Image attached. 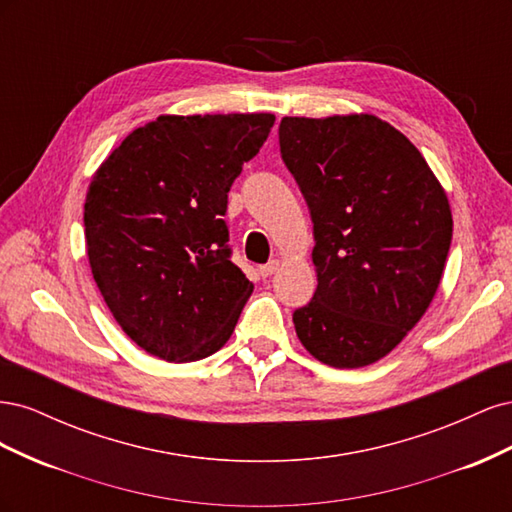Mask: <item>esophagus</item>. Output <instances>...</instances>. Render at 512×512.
Returning a JSON list of instances; mask_svg holds the SVG:
<instances>
[{
    "mask_svg": "<svg viewBox=\"0 0 512 512\" xmlns=\"http://www.w3.org/2000/svg\"><path fill=\"white\" fill-rule=\"evenodd\" d=\"M277 269H280V260H271V262H267V265L260 267V275L267 280V277H271Z\"/></svg>",
    "mask_w": 512,
    "mask_h": 512,
    "instance_id": "esophagus-1",
    "label": "esophagus"
}]
</instances>
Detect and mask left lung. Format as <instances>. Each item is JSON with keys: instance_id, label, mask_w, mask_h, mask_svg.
Returning a JSON list of instances; mask_svg holds the SVG:
<instances>
[{"instance_id": "left-lung-1", "label": "left lung", "mask_w": 512, "mask_h": 512, "mask_svg": "<svg viewBox=\"0 0 512 512\" xmlns=\"http://www.w3.org/2000/svg\"><path fill=\"white\" fill-rule=\"evenodd\" d=\"M280 149L316 239L318 286L294 329L324 365L376 363L436 297L453 237L446 192L421 151L369 113L284 117Z\"/></svg>"}]
</instances>
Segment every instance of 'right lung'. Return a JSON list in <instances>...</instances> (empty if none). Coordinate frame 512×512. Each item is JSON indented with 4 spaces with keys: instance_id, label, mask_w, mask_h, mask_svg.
<instances>
[{
    "instance_id": "obj_1",
    "label": "right lung",
    "mask_w": 512,
    "mask_h": 512,
    "mask_svg": "<svg viewBox=\"0 0 512 512\" xmlns=\"http://www.w3.org/2000/svg\"><path fill=\"white\" fill-rule=\"evenodd\" d=\"M271 113L160 115L113 149L85 198L89 267L136 346L168 363L218 352L254 284L230 262V185Z\"/></svg>"
}]
</instances>
